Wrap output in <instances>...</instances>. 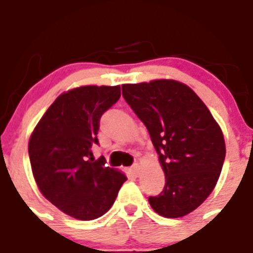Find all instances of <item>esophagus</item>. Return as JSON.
<instances>
[{"label": "esophagus", "instance_id": "34e87169", "mask_svg": "<svg viewBox=\"0 0 253 253\" xmlns=\"http://www.w3.org/2000/svg\"><path fill=\"white\" fill-rule=\"evenodd\" d=\"M129 171H131V174L135 175V176H138V174H140V165H138V164L132 165L131 168H129Z\"/></svg>", "mask_w": 253, "mask_h": 253}]
</instances>
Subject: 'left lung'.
Segmentation results:
<instances>
[{
	"label": "left lung",
	"mask_w": 253,
	"mask_h": 253,
	"mask_svg": "<svg viewBox=\"0 0 253 253\" xmlns=\"http://www.w3.org/2000/svg\"><path fill=\"white\" fill-rule=\"evenodd\" d=\"M122 94L146 126L165 174L149 203L158 214L180 218L209 197L226 158L223 132L197 93L174 79L122 84Z\"/></svg>",
	"instance_id": "left-lung-1"
}]
</instances>
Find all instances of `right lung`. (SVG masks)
<instances>
[{
  "instance_id": "1",
  "label": "right lung",
  "mask_w": 253,
  "mask_h": 253,
  "mask_svg": "<svg viewBox=\"0 0 253 253\" xmlns=\"http://www.w3.org/2000/svg\"><path fill=\"white\" fill-rule=\"evenodd\" d=\"M121 97L120 85H82L61 93L29 140L39 190L63 213L79 220L103 215L127 180L122 171L94 161L99 118Z\"/></svg>"
}]
</instances>
